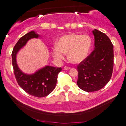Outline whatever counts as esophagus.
Returning <instances> with one entry per match:
<instances>
[{
    "instance_id": "obj_1",
    "label": "esophagus",
    "mask_w": 126,
    "mask_h": 126,
    "mask_svg": "<svg viewBox=\"0 0 126 126\" xmlns=\"http://www.w3.org/2000/svg\"><path fill=\"white\" fill-rule=\"evenodd\" d=\"M63 69H64V70H69V69H71V67H69V66H64Z\"/></svg>"
}]
</instances>
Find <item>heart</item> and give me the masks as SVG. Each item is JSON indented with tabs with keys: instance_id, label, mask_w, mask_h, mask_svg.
<instances>
[{
	"instance_id": "heart-1",
	"label": "heart",
	"mask_w": 126,
	"mask_h": 126,
	"mask_svg": "<svg viewBox=\"0 0 126 126\" xmlns=\"http://www.w3.org/2000/svg\"><path fill=\"white\" fill-rule=\"evenodd\" d=\"M92 41L87 35L69 33L62 36L57 46L52 49V55L58 61L63 60L68 53V59L73 63H79L87 58L91 50Z\"/></svg>"
}]
</instances>
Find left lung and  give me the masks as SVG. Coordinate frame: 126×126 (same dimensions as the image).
I'll return each mask as SVG.
<instances>
[{"label": "left lung", "mask_w": 126, "mask_h": 126, "mask_svg": "<svg viewBox=\"0 0 126 126\" xmlns=\"http://www.w3.org/2000/svg\"><path fill=\"white\" fill-rule=\"evenodd\" d=\"M94 49L77 66V85L87 92L98 91L110 81L113 69V46L109 38L96 29Z\"/></svg>", "instance_id": "obj_1"}]
</instances>
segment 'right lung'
Masks as SVG:
<instances>
[{
	"label": "right lung",
	"instance_id": "1",
	"mask_svg": "<svg viewBox=\"0 0 126 126\" xmlns=\"http://www.w3.org/2000/svg\"><path fill=\"white\" fill-rule=\"evenodd\" d=\"M38 34L31 31L19 39L13 50L12 64L14 74L19 85L27 93L37 97H43L49 95L55 88L58 74L62 68L46 66L32 74L24 73L19 68L16 62V55L20 49L32 38H38Z\"/></svg>",
	"mask_w": 126,
	"mask_h": 126
}]
</instances>
